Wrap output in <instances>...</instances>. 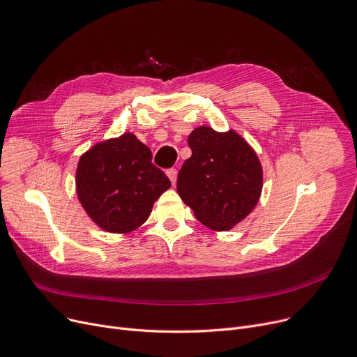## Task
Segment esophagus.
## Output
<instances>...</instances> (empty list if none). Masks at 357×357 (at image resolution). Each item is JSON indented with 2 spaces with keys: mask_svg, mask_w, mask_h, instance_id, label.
Here are the masks:
<instances>
[{
  "mask_svg": "<svg viewBox=\"0 0 357 357\" xmlns=\"http://www.w3.org/2000/svg\"><path fill=\"white\" fill-rule=\"evenodd\" d=\"M167 176H169V178H170V181H172L173 184H176V180H177V170H176V169L167 170Z\"/></svg>",
  "mask_w": 357,
  "mask_h": 357,
  "instance_id": "1",
  "label": "esophagus"
}]
</instances>
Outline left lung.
I'll return each mask as SVG.
<instances>
[{"mask_svg":"<svg viewBox=\"0 0 357 357\" xmlns=\"http://www.w3.org/2000/svg\"><path fill=\"white\" fill-rule=\"evenodd\" d=\"M192 157L178 172L177 192L200 223L225 232L242 222L259 202L261 161L236 131L199 127L187 138Z\"/></svg>","mask_w":357,"mask_h":357,"instance_id":"1","label":"left lung"}]
</instances>
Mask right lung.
I'll return each instance as SVG.
<instances>
[{
	"label": "right lung",
	"mask_w": 357,
	"mask_h": 357,
	"mask_svg": "<svg viewBox=\"0 0 357 357\" xmlns=\"http://www.w3.org/2000/svg\"><path fill=\"white\" fill-rule=\"evenodd\" d=\"M132 132L95 144L76 169V193L88 216L111 234H130L149 219L172 183Z\"/></svg>",
	"instance_id": "1"
}]
</instances>
